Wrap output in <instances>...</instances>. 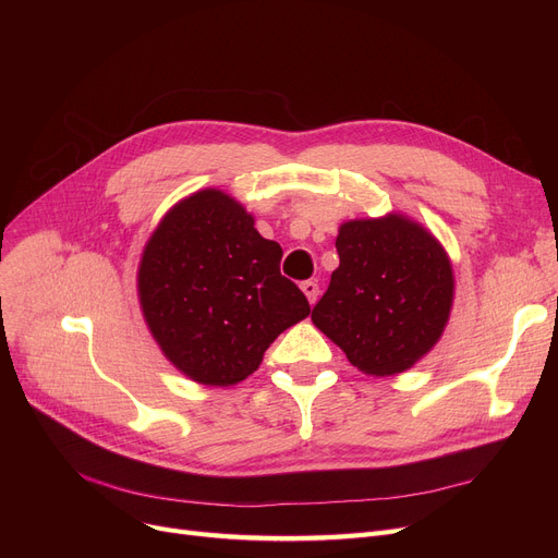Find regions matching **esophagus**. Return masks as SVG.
Listing matches in <instances>:
<instances>
[{
	"label": "esophagus",
	"instance_id": "1",
	"mask_svg": "<svg viewBox=\"0 0 558 558\" xmlns=\"http://www.w3.org/2000/svg\"><path fill=\"white\" fill-rule=\"evenodd\" d=\"M301 289H303V294L307 296L310 305H314L316 299H318V284H316V280H305V282L301 284Z\"/></svg>",
	"mask_w": 558,
	"mask_h": 558
}]
</instances>
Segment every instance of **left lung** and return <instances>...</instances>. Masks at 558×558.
I'll use <instances>...</instances> for the list:
<instances>
[{
	"label": "left lung",
	"instance_id": "obj_1",
	"mask_svg": "<svg viewBox=\"0 0 558 558\" xmlns=\"http://www.w3.org/2000/svg\"><path fill=\"white\" fill-rule=\"evenodd\" d=\"M314 326L368 375L412 368L441 339L454 299L446 248L404 215L345 221Z\"/></svg>",
	"mask_w": 558,
	"mask_h": 558
}]
</instances>
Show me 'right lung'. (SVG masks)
<instances>
[{
    "label": "right lung",
    "mask_w": 558,
    "mask_h": 558,
    "mask_svg": "<svg viewBox=\"0 0 558 558\" xmlns=\"http://www.w3.org/2000/svg\"><path fill=\"white\" fill-rule=\"evenodd\" d=\"M280 259V244L264 240L226 192L201 190L175 203L137 269L140 307L165 357L208 387L255 373L276 337L310 314Z\"/></svg>",
    "instance_id": "1"
}]
</instances>
